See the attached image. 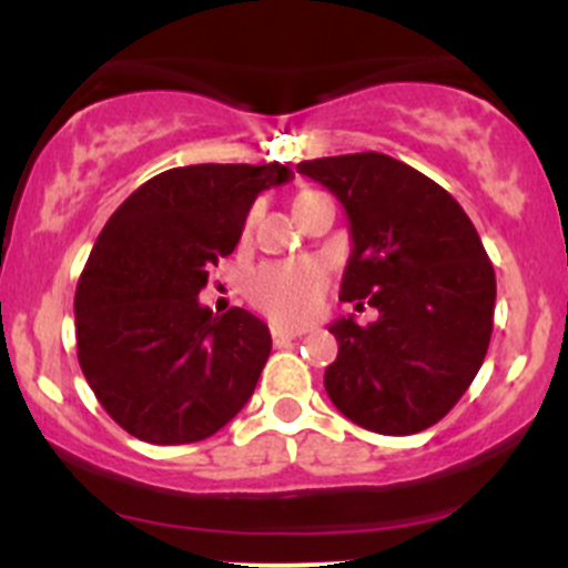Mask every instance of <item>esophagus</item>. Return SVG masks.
Wrapping results in <instances>:
<instances>
[{"label":"esophagus","mask_w":568,"mask_h":568,"mask_svg":"<svg viewBox=\"0 0 568 568\" xmlns=\"http://www.w3.org/2000/svg\"><path fill=\"white\" fill-rule=\"evenodd\" d=\"M300 335H302L300 329H285V326H272L274 346H285V343L296 341V337H300Z\"/></svg>","instance_id":"1"}]
</instances>
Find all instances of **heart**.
<instances>
[{
  "instance_id": "heart-1",
  "label": "heart",
  "mask_w": 568,
  "mask_h": 568,
  "mask_svg": "<svg viewBox=\"0 0 568 568\" xmlns=\"http://www.w3.org/2000/svg\"><path fill=\"white\" fill-rule=\"evenodd\" d=\"M307 194V192H305ZM302 197V194H300ZM255 211L247 216V231ZM329 268L321 261H268L247 280L252 305L280 324H307L324 311Z\"/></svg>"
}]
</instances>
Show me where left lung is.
<instances>
[{
    "instance_id": "obj_1",
    "label": "left lung",
    "mask_w": 568,
    "mask_h": 568,
    "mask_svg": "<svg viewBox=\"0 0 568 568\" xmlns=\"http://www.w3.org/2000/svg\"><path fill=\"white\" fill-rule=\"evenodd\" d=\"M341 200L352 233L341 300L379 318L329 326L332 404L376 434H417L443 420L486 357L495 268L464 209L432 178L385 153L296 164Z\"/></svg>"
}]
</instances>
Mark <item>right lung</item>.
Returning <instances> with one entry per match:
<instances>
[{
    "label": "right lung",
    "mask_w": 568,
    "mask_h": 568,
    "mask_svg": "<svg viewBox=\"0 0 568 568\" xmlns=\"http://www.w3.org/2000/svg\"><path fill=\"white\" fill-rule=\"evenodd\" d=\"M285 164H192L142 183L104 225L77 285V352L95 398L142 443L220 432L257 385L272 335L242 307L197 302L231 255L257 194Z\"/></svg>",
    "instance_id": "1"
}]
</instances>
